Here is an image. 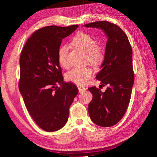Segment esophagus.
I'll return each mask as SVG.
<instances>
[{"label": "esophagus", "instance_id": "1", "mask_svg": "<svg viewBox=\"0 0 157 157\" xmlns=\"http://www.w3.org/2000/svg\"><path fill=\"white\" fill-rule=\"evenodd\" d=\"M78 91H79V92L80 93H81V92H84V91H85V90H86V88H85V87H83V86H78Z\"/></svg>", "mask_w": 157, "mask_h": 157}]
</instances>
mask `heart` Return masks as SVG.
I'll return each mask as SVG.
<instances>
[{
  "instance_id": "b5f03b06",
  "label": "heart",
  "mask_w": 157,
  "mask_h": 157,
  "mask_svg": "<svg viewBox=\"0 0 157 157\" xmlns=\"http://www.w3.org/2000/svg\"><path fill=\"white\" fill-rule=\"evenodd\" d=\"M73 44L86 53V60L92 65H98L101 62L103 54L101 49L98 46V42L90 35L83 32H78L72 40ZM68 47L63 44L58 50V60L63 67L67 66V55ZM92 69L88 67H75L66 73L65 77L69 82L77 85H83L92 77Z\"/></svg>"
}]
</instances>
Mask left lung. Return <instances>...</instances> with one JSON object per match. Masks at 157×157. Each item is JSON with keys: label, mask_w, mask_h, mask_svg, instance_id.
Here are the masks:
<instances>
[{"label": "left lung", "mask_w": 157, "mask_h": 157, "mask_svg": "<svg viewBox=\"0 0 157 157\" xmlns=\"http://www.w3.org/2000/svg\"><path fill=\"white\" fill-rule=\"evenodd\" d=\"M84 25L101 29L107 36L104 60L96 77L107 88L105 92L96 86L88 88L93 96L88 112L96 124L112 126L122 119L130 100L134 82L132 47L125 33L114 23L99 21Z\"/></svg>", "instance_id": "8db88e82"}]
</instances>
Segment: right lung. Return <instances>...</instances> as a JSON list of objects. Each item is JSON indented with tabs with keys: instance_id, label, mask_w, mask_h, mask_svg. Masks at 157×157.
Here are the masks:
<instances>
[{
	"instance_id": "obj_1",
	"label": "right lung",
	"mask_w": 157,
	"mask_h": 157,
	"mask_svg": "<svg viewBox=\"0 0 157 157\" xmlns=\"http://www.w3.org/2000/svg\"><path fill=\"white\" fill-rule=\"evenodd\" d=\"M78 27H42L33 33L21 52L19 89L32 118L46 132L65 126L78 92L75 84L63 81L58 60L62 39Z\"/></svg>"
}]
</instances>
